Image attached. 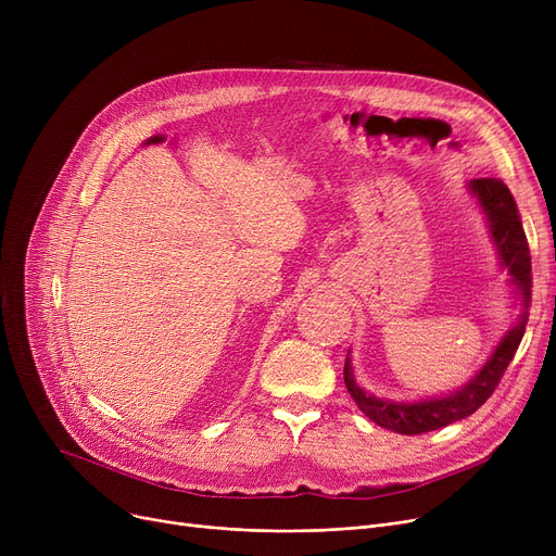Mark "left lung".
<instances>
[{
	"mask_svg": "<svg viewBox=\"0 0 556 556\" xmlns=\"http://www.w3.org/2000/svg\"><path fill=\"white\" fill-rule=\"evenodd\" d=\"M471 191L478 195L482 210L491 223L493 241L501 250L503 266H507L511 281L520 290L522 302L528 306L530 302V288H532V261H530V245L525 239V231L518 218V210L511 191L495 178H480L471 182ZM525 325H528V313L518 317V323L511 331L503 338V342L495 346L489 363L480 369L476 378H471L469 386H464L451 396L432 399L421 403H392L381 401L376 396L365 394L356 381L349 361L344 363V386L346 392L352 394L356 405L367 415L374 424L390 428L401 434H421L428 430L444 428L453 421L473 415L480 405L498 388L505 369L509 367L516 349L522 340Z\"/></svg>",
	"mask_w": 556,
	"mask_h": 556,
	"instance_id": "1",
	"label": "left lung"
}]
</instances>
